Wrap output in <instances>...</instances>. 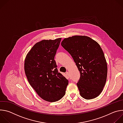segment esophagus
<instances>
[{"label": "esophagus", "instance_id": "1", "mask_svg": "<svg viewBox=\"0 0 123 123\" xmlns=\"http://www.w3.org/2000/svg\"><path fill=\"white\" fill-rule=\"evenodd\" d=\"M66 74L68 76V77H69V73L68 72H67L66 73Z\"/></svg>", "mask_w": 123, "mask_h": 123}]
</instances>
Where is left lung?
<instances>
[{"instance_id":"8db88e82","label":"left lung","mask_w":123,"mask_h":123,"mask_svg":"<svg viewBox=\"0 0 123 123\" xmlns=\"http://www.w3.org/2000/svg\"><path fill=\"white\" fill-rule=\"evenodd\" d=\"M61 46L71 55L80 73L77 86L80 95L89 100L100 95L106 82L108 67L98 43L86 36L65 38Z\"/></svg>"}]
</instances>
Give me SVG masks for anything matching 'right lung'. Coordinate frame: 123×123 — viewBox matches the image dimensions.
I'll list each match as a JSON object with an SVG mask.
<instances>
[{
    "mask_svg": "<svg viewBox=\"0 0 123 123\" xmlns=\"http://www.w3.org/2000/svg\"><path fill=\"white\" fill-rule=\"evenodd\" d=\"M61 40H43L36 43L27 55L24 63L30 85L42 99L50 102L64 96L68 83L58 72L55 60Z\"/></svg>",
    "mask_w": 123,
    "mask_h": 123,
    "instance_id": "add662e5",
    "label": "right lung"
}]
</instances>
